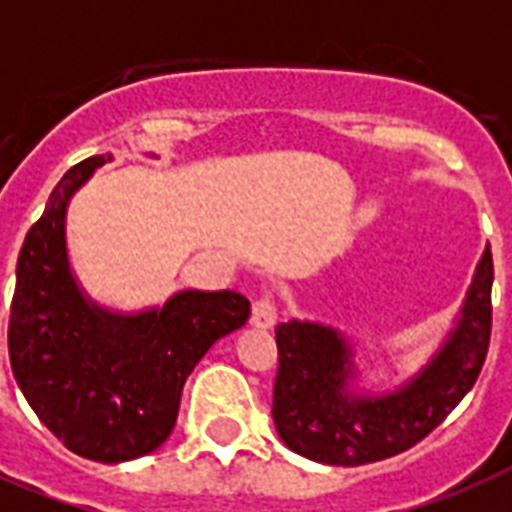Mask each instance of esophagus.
<instances>
[{
    "mask_svg": "<svg viewBox=\"0 0 512 512\" xmlns=\"http://www.w3.org/2000/svg\"><path fill=\"white\" fill-rule=\"evenodd\" d=\"M276 324V305L271 295H260L252 305V327L271 329Z\"/></svg>",
    "mask_w": 512,
    "mask_h": 512,
    "instance_id": "esophagus-1",
    "label": "esophagus"
}]
</instances>
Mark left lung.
<instances>
[{"label": "left lung", "mask_w": 512, "mask_h": 512, "mask_svg": "<svg viewBox=\"0 0 512 512\" xmlns=\"http://www.w3.org/2000/svg\"><path fill=\"white\" fill-rule=\"evenodd\" d=\"M492 249L486 247L462 316L444 348L412 382L388 396H356L340 332L311 321L276 327L279 372L273 422L292 452L324 465H366L420 444L476 385L492 340Z\"/></svg>", "instance_id": "8db88e82"}]
</instances>
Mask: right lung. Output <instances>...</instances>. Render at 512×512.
Wrapping results in <instances>:
<instances>
[{"mask_svg":"<svg viewBox=\"0 0 512 512\" xmlns=\"http://www.w3.org/2000/svg\"><path fill=\"white\" fill-rule=\"evenodd\" d=\"M106 162L74 164L28 228L7 348L18 388L55 438L87 460L124 462L170 438L188 374L220 337L247 324L249 300L188 289L135 316L87 303L68 265L66 207Z\"/></svg>","mask_w":512,"mask_h":512,"instance_id":"right-lung-1","label":"right lung"}]
</instances>
